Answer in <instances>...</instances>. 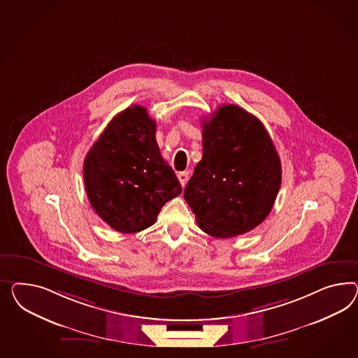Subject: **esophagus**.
Masks as SVG:
<instances>
[{"label":"esophagus","mask_w":358,"mask_h":358,"mask_svg":"<svg viewBox=\"0 0 358 358\" xmlns=\"http://www.w3.org/2000/svg\"><path fill=\"white\" fill-rule=\"evenodd\" d=\"M177 177H178L181 185L185 186L186 182H187V180H189V172H180V173L177 174Z\"/></svg>","instance_id":"obj_1"}]
</instances>
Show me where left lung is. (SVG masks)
<instances>
[{"label":"left lung","mask_w":358,"mask_h":358,"mask_svg":"<svg viewBox=\"0 0 358 358\" xmlns=\"http://www.w3.org/2000/svg\"><path fill=\"white\" fill-rule=\"evenodd\" d=\"M203 156L184 190L199 228L216 238L250 232L271 213L281 185L280 157L261 121L222 106L202 122Z\"/></svg>","instance_id":"1"}]
</instances>
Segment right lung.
Listing matches in <instances>:
<instances>
[{
	"mask_svg": "<svg viewBox=\"0 0 358 358\" xmlns=\"http://www.w3.org/2000/svg\"><path fill=\"white\" fill-rule=\"evenodd\" d=\"M155 134L156 122L145 106L126 108L113 117L85 159L88 201L117 232L151 227L162 207L182 192Z\"/></svg>",
	"mask_w": 358,
	"mask_h": 358,
	"instance_id": "add662e5",
	"label": "right lung"
}]
</instances>
